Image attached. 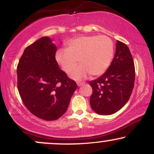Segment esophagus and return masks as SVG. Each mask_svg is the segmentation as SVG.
Here are the masks:
<instances>
[{
    "label": "esophagus",
    "instance_id": "esophagus-1",
    "mask_svg": "<svg viewBox=\"0 0 154 154\" xmlns=\"http://www.w3.org/2000/svg\"><path fill=\"white\" fill-rule=\"evenodd\" d=\"M77 85H78L79 87V86H81V85H84L85 82H77Z\"/></svg>",
    "mask_w": 154,
    "mask_h": 154
}]
</instances>
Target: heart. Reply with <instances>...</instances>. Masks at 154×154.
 <instances>
[{"instance_id": "b5f03b06", "label": "heart", "mask_w": 154, "mask_h": 154, "mask_svg": "<svg viewBox=\"0 0 154 154\" xmlns=\"http://www.w3.org/2000/svg\"><path fill=\"white\" fill-rule=\"evenodd\" d=\"M114 55V44L106 35L80 36L69 40L66 49L56 51V60L66 73L76 66L70 73V77L76 80L103 74L110 65Z\"/></svg>"}]
</instances>
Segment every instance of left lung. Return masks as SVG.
<instances>
[{
    "mask_svg": "<svg viewBox=\"0 0 154 154\" xmlns=\"http://www.w3.org/2000/svg\"><path fill=\"white\" fill-rule=\"evenodd\" d=\"M135 65L126 44L117 40L114 59L101 77L90 81L93 89L90 103L100 115H111L128 101L135 83Z\"/></svg>",
    "mask_w": 154,
    "mask_h": 154,
    "instance_id": "1",
    "label": "left lung"
}]
</instances>
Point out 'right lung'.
I'll use <instances>...</instances> for the list:
<instances>
[{"label":"right lung","mask_w":154,"mask_h":154,"mask_svg":"<svg viewBox=\"0 0 154 154\" xmlns=\"http://www.w3.org/2000/svg\"><path fill=\"white\" fill-rule=\"evenodd\" d=\"M56 46L48 37L24 51L17 65V88L22 102L33 115L46 121L66 112L77 83L59 69Z\"/></svg>","instance_id":"1"}]
</instances>
